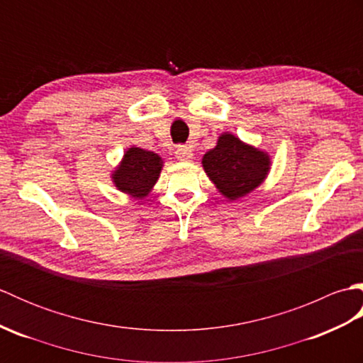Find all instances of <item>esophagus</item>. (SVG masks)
<instances>
[{"mask_svg": "<svg viewBox=\"0 0 363 363\" xmlns=\"http://www.w3.org/2000/svg\"><path fill=\"white\" fill-rule=\"evenodd\" d=\"M176 157L181 162H189L194 159V151H191L189 146H177L176 148Z\"/></svg>", "mask_w": 363, "mask_h": 363, "instance_id": "obj_1", "label": "esophagus"}]
</instances>
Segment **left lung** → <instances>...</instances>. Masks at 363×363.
I'll list each match as a JSON object with an SVG mask.
<instances>
[{"label":"left lung","mask_w":363,"mask_h":363,"mask_svg":"<svg viewBox=\"0 0 363 363\" xmlns=\"http://www.w3.org/2000/svg\"><path fill=\"white\" fill-rule=\"evenodd\" d=\"M201 164L220 195L237 201L264 184L272 168V157L237 135L223 133L215 148L204 154Z\"/></svg>","instance_id":"1"}]
</instances>
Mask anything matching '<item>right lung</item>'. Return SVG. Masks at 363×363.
Instances as JSON below:
<instances>
[{
	"label": "right lung",
	"mask_w": 363,
	"mask_h": 363,
	"mask_svg": "<svg viewBox=\"0 0 363 363\" xmlns=\"http://www.w3.org/2000/svg\"><path fill=\"white\" fill-rule=\"evenodd\" d=\"M164 160L159 154L130 146L123 154L120 164L112 169L113 186L134 199H143L151 194L160 176Z\"/></svg>",
	"instance_id": "right-lung-1"
}]
</instances>
